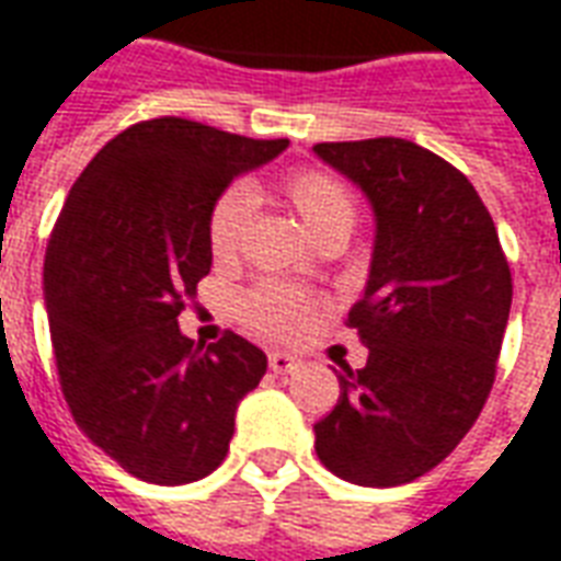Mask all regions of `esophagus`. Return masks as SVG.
Instances as JSON below:
<instances>
[{"label": "esophagus", "instance_id": "34e87169", "mask_svg": "<svg viewBox=\"0 0 561 561\" xmlns=\"http://www.w3.org/2000/svg\"><path fill=\"white\" fill-rule=\"evenodd\" d=\"M299 365H301L299 359H296V356H289V353H280V351L268 353V368H272L274 375H293Z\"/></svg>", "mask_w": 561, "mask_h": 561}]
</instances>
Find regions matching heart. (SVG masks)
Returning a JSON list of instances; mask_svg holds the SVG:
<instances>
[{
    "label": "heart",
    "instance_id": "1",
    "mask_svg": "<svg viewBox=\"0 0 561 561\" xmlns=\"http://www.w3.org/2000/svg\"><path fill=\"white\" fill-rule=\"evenodd\" d=\"M280 193L320 244H344L359 208L351 186L323 169H296L284 178ZM256 193L250 184L226 186L208 210V248L217 262H232L244 248ZM320 311V299L287 284H260L238 301V320L253 335L268 341H293Z\"/></svg>",
    "mask_w": 561,
    "mask_h": 561
}]
</instances>
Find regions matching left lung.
<instances>
[{
	"mask_svg": "<svg viewBox=\"0 0 561 561\" xmlns=\"http://www.w3.org/2000/svg\"><path fill=\"white\" fill-rule=\"evenodd\" d=\"M377 217L365 296L347 325L365 368L337 371L313 426L320 462L359 486H399L444 462L490 399L511 313V265L478 190L408 138L323 141Z\"/></svg>",
	"mask_w": 561,
	"mask_h": 561,
	"instance_id": "8db88e82",
	"label": "left lung"
}]
</instances>
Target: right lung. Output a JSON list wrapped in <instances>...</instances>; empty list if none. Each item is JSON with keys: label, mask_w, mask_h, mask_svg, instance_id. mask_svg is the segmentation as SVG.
<instances>
[{"label": "right lung", "mask_w": 561, "mask_h": 561, "mask_svg": "<svg viewBox=\"0 0 561 561\" xmlns=\"http://www.w3.org/2000/svg\"><path fill=\"white\" fill-rule=\"evenodd\" d=\"M287 138H244L184 117L141 121L83 169L45 250L59 389L75 423L133 478H208L265 353L224 332L193 344L178 317L210 272L208 210Z\"/></svg>", "instance_id": "obj_1"}]
</instances>
